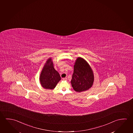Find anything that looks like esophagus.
<instances>
[{"label":"esophagus","mask_w":133,"mask_h":133,"mask_svg":"<svg viewBox=\"0 0 133 133\" xmlns=\"http://www.w3.org/2000/svg\"><path fill=\"white\" fill-rule=\"evenodd\" d=\"M62 79L63 80H67V78H62Z\"/></svg>","instance_id":"obj_1"}]
</instances>
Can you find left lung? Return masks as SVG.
<instances>
[{
  "label": "left lung",
  "mask_w": 133,
  "mask_h": 133,
  "mask_svg": "<svg viewBox=\"0 0 133 133\" xmlns=\"http://www.w3.org/2000/svg\"><path fill=\"white\" fill-rule=\"evenodd\" d=\"M94 75L92 70L87 61L78 57L74 65L71 84L74 91L80 92L87 91L92 85Z\"/></svg>",
  "instance_id": "left-lung-1"
}]
</instances>
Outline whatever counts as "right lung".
I'll list each match as a JSON object with an SVG mask.
<instances>
[{"mask_svg":"<svg viewBox=\"0 0 133 133\" xmlns=\"http://www.w3.org/2000/svg\"><path fill=\"white\" fill-rule=\"evenodd\" d=\"M61 79L59 74L55 70L52 59L49 58L41 74L40 80L42 86L46 89H53Z\"/></svg>","mask_w":133,"mask_h":133,"instance_id":"obj_1","label":"right lung"}]
</instances>
